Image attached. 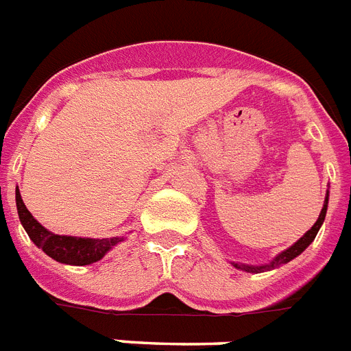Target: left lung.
Wrapping results in <instances>:
<instances>
[{
	"mask_svg": "<svg viewBox=\"0 0 351 351\" xmlns=\"http://www.w3.org/2000/svg\"><path fill=\"white\" fill-rule=\"evenodd\" d=\"M326 206H328V193H326L325 204H323V209H322V213H319V218H318V220H316V223H314V226L311 227V229L307 230V232H305V234L302 236V238L298 239V241H296L295 245H293V247H289V248H287V250H284L282 254H278V256L275 257L274 261L269 263V265H266V266H247V265H238V263H232V265H234L236 268L245 269V271H252V274H254V271H265V269L277 268V266L286 265V263H289V261H291V259H295L296 256H300V254L304 252L305 248H307L311 243H313L314 238H316V234H318L319 227H322L323 220H325Z\"/></svg>",
	"mask_w": 351,
	"mask_h": 351,
	"instance_id": "8db88e82",
	"label": "left lung"
}]
</instances>
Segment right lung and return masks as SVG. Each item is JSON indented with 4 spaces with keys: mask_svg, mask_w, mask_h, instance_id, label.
<instances>
[{
    "mask_svg": "<svg viewBox=\"0 0 351 351\" xmlns=\"http://www.w3.org/2000/svg\"><path fill=\"white\" fill-rule=\"evenodd\" d=\"M16 204L19 220L28 232L33 243L42 248L55 261L65 263V265L85 266L103 259L104 254L122 241V238H106V239H92V238H76V236H60L53 234L46 227H42L32 213L26 209L25 202L21 199L19 190H16Z\"/></svg>",
    "mask_w": 351,
    "mask_h": 351,
    "instance_id": "right-lung-1",
    "label": "right lung"
}]
</instances>
